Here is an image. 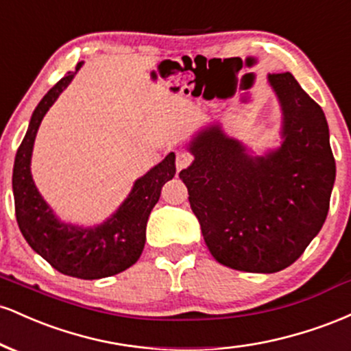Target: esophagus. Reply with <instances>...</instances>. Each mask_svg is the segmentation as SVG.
<instances>
[{
  "instance_id": "esophagus-1",
  "label": "esophagus",
  "mask_w": 351,
  "mask_h": 351,
  "mask_svg": "<svg viewBox=\"0 0 351 351\" xmlns=\"http://www.w3.org/2000/svg\"><path fill=\"white\" fill-rule=\"evenodd\" d=\"M193 163V156L186 152H176V168L183 170Z\"/></svg>"
}]
</instances>
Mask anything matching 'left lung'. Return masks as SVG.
I'll return each instance as SVG.
<instances>
[{
	"instance_id": "1",
	"label": "left lung",
	"mask_w": 351,
	"mask_h": 351,
	"mask_svg": "<svg viewBox=\"0 0 351 351\" xmlns=\"http://www.w3.org/2000/svg\"><path fill=\"white\" fill-rule=\"evenodd\" d=\"M269 82L284 110L279 150L252 158L213 125L191 145L195 163L180 171L209 252L244 272L295 263L327 219L335 181L324 110L291 72Z\"/></svg>"
}]
</instances>
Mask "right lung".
<instances>
[{
  "instance_id": "1",
  "label": "right lung",
  "mask_w": 351,
  "mask_h": 351,
  "mask_svg": "<svg viewBox=\"0 0 351 351\" xmlns=\"http://www.w3.org/2000/svg\"><path fill=\"white\" fill-rule=\"evenodd\" d=\"M80 67L77 64L75 71ZM74 74L69 72L44 95L31 117L14 158L13 193L18 226L24 239L56 271L77 279L110 277L134 265L145 247L147 221L158 203L162 188L176 173L175 153L136 180L134 189L110 219L95 229H77L60 224L44 203L31 176V153L43 117L67 87Z\"/></svg>"
}]
</instances>
